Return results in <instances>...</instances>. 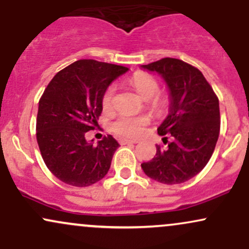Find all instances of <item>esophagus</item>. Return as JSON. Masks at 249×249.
I'll list each match as a JSON object with an SVG mask.
<instances>
[{
    "label": "esophagus",
    "mask_w": 249,
    "mask_h": 249,
    "mask_svg": "<svg viewBox=\"0 0 249 249\" xmlns=\"http://www.w3.org/2000/svg\"><path fill=\"white\" fill-rule=\"evenodd\" d=\"M138 141H132V139H119V144L126 145V144H137Z\"/></svg>",
    "instance_id": "obj_1"
}]
</instances>
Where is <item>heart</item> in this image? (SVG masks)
<instances>
[{
    "label": "heart",
    "instance_id": "obj_1",
    "mask_svg": "<svg viewBox=\"0 0 249 249\" xmlns=\"http://www.w3.org/2000/svg\"><path fill=\"white\" fill-rule=\"evenodd\" d=\"M130 84L136 89L137 92L142 98L150 99L156 96L159 91V83L152 75L147 72H136L130 78ZM116 92V85L111 84L105 90L102 97V104L105 110L112 107L113 97ZM156 103H161L160 98H157ZM150 123L146 116H132L127 113L119 115L111 124V128L116 134L122 138H137L144 132V127Z\"/></svg>",
    "mask_w": 249,
    "mask_h": 249
}]
</instances>
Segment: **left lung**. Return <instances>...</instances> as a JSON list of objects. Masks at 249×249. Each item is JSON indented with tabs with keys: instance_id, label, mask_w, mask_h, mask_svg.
<instances>
[{
	"instance_id": "obj_1",
	"label": "left lung",
	"mask_w": 249,
	"mask_h": 249,
	"mask_svg": "<svg viewBox=\"0 0 249 249\" xmlns=\"http://www.w3.org/2000/svg\"><path fill=\"white\" fill-rule=\"evenodd\" d=\"M161 75L170 90V113L158 127L167 147L156 145L152 160L142 162L147 177L166 185L196 176L211 159L220 133L219 99L201 71L177 58L142 65Z\"/></svg>"
}]
</instances>
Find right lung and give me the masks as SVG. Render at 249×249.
I'll use <instances>...</instances> for the list:
<instances>
[{"mask_svg": "<svg viewBox=\"0 0 249 249\" xmlns=\"http://www.w3.org/2000/svg\"><path fill=\"white\" fill-rule=\"evenodd\" d=\"M128 69L79 59L57 72L38 102L36 138L50 172L65 184L85 187L107 176L119 144L111 134L93 145V130L103 110L102 97L111 82Z\"/></svg>", "mask_w": 249, "mask_h": 249, "instance_id": "right-lung-1", "label": "right lung"}]
</instances>
